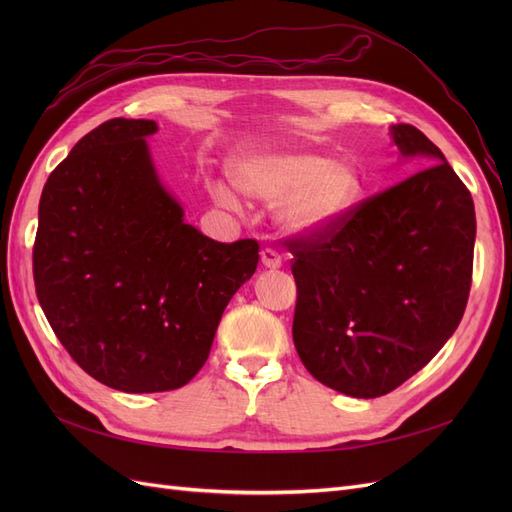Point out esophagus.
<instances>
[{
	"instance_id": "34e87169",
	"label": "esophagus",
	"mask_w": 512,
	"mask_h": 512,
	"mask_svg": "<svg viewBox=\"0 0 512 512\" xmlns=\"http://www.w3.org/2000/svg\"><path fill=\"white\" fill-rule=\"evenodd\" d=\"M260 260H262V265L269 267V269H280L282 267V256L277 254L273 247H262Z\"/></svg>"
}]
</instances>
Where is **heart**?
I'll list each match as a JSON object with an SVG mask.
<instances>
[{
  "label": "heart",
  "mask_w": 512,
  "mask_h": 512,
  "mask_svg": "<svg viewBox=\"0 0 512 512\" xmlns=\"http://www.w3.org/2000/svg\"><path fill=\"white\" fill-rule=\"evenodd\" d=\"M230 179L247 196L280 203L277 215L290 232H316L331 226L359 196V179L350 166L312 153H245L232 162ZM211 192L218 203L237 205L224 185H215Z\"/></svg>",
  "instance_id": "obj_1"
}]
</instances>
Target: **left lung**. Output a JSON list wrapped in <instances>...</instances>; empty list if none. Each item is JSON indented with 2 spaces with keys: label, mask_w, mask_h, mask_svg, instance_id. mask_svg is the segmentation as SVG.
<instances>
[{
  "label": "left lung",
  "mask_w": 512,
  "mask_h": 512,
  "mask_svg": "<svg viewBox=\"0 0 512 512\" xmlns=\"http://www.w3.org/2000/svg\"><path fill=\"white\" fill-rule=\"evenodd\" d=\"M393 141L433 164L331 226L284 241L297 282L299 359L324 386L361 399L395 391L438 354L472 286L470 190L421 130L397 123Z\"/></svg>",
  "instance_id": "8db88e82"
}]
</instances>
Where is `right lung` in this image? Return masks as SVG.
Instances as JSON below:
<instances>
[{
  "mask_svg": "<svg viewBox=\"0 0 512 512\" xmlns=\"http://www.w3.org/2000/svg\"><path fill=\"white\" fill-rule=\"evenodd\" d=\"M149 119H108L44 183L34 241L42 312L74 363L123 393H162L205 365L258 241L220 243L183 222L156 177Z\"/></svg>",
  "mask_w": 512,
  "mask_h": 512,
  "instance_id": "obj_1",
  "label": "right lung"
}]
</instances>
